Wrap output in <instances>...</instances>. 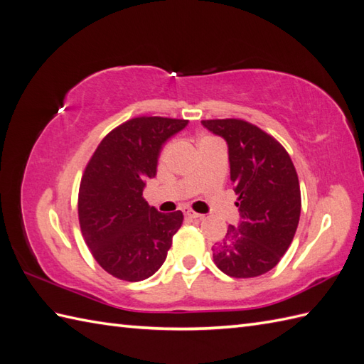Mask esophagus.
<instances>
[{
  "label": "esophagus",
  "mask_w": 364,
  "mask_h": 364,
  "mask_svg": "<svg viewBox=\"0 0 364 364\" xmlns=\"http://www.w3.org/2000/svg\"><path fill=\"white\" fill-rule=\"evenodd\" d=\"M184 214H186L189 219H194V220H202V219H203V215H202V214L194 213L192 210H189V208H186V210H184Z\"/></svg>",
  "instance_id": "esophagus-1"
}]
</instances>
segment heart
I'll list each match as a JSON object with an SVG mask.
<instances>
[{"mask_svg": "<svg viewBox=\"0 0 364 364\" xmlns=\"http://www.w3.org/2000/svg\"><path fill=\"white\" fill-rule=\"evenodd\" d=\"M170 149H172V145H167V146H166V149H164V150H162V158H164V156H166V154L168 153V150H170Z\"/></svg>", "mask_w": 364, "mask_h": 364, "instance_id": "heart-1", "label": "heart"}]
</instances>
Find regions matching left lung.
Here are the masks:
<instances>
[{
	"instance_id": "left-lung-1",
	"label": "left lung",
	"mask_w": 364,
	"mask_h": 364,
	"mask_svg": "<svg viewBox=\"0 0 364 364\" xmlns=\"http://www.w3.org/2000/svg\"><path fill=\"white\" fill-rule=\"evenodd\" d=\"M228 145L230 178L241 219L213 247L223 274L252 278L269 272L282 259L300 219L299 176L283 145L241 119L202 120Z\"/></svg>"
}]
</instances>
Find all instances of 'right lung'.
Returning a JSON list of instances; mask_svg holds the SVG:
<instances>
[{"label":"right lung","instance_id":"right-lung-1","mask_svg":"<svg viewBox=\"0 0 364 364\" xmlns=\"http://www.w3.org/2000/svg\"><path fill=\"white\" fill-rule=\"evenodd\" d=\"M188 120L136 117L107 134L84 170L78 218L92 257L125 282L151 277L166 261L183 213L162 214L142 197L168 137Z\"/></svg>","mask_w":364,"mask_h":364}]
</instances>
